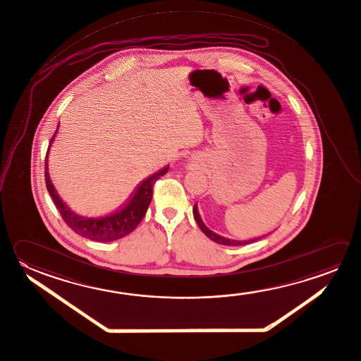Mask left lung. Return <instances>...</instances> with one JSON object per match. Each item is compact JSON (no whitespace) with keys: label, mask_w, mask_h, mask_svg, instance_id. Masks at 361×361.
<instances>
[{"label":"left lung","mask_w":361,"mask_h":361,"mask_svg":"<svg viewBox=\"0 0 361 361\" xmlns=\"http://www.w3.org/2000/svg\"><path fill=\"white\" fill-rule=\"evenodd\" d=\"M193 216L196 219V223L198 224L200 229L204 231V235H207V238H210L211 240H214L215 243H219V244L230 245V247H239V245H245V244L256 242V240L259 239V238H256V239H250V240H236V239H231V238H226V236L217 234V233L209 229V228L204 225V221H202V219H201V215H200V212H198V207H197V204L193 206Z\"/></svg>","instance_id":"left-lung-1"}]
</instances>
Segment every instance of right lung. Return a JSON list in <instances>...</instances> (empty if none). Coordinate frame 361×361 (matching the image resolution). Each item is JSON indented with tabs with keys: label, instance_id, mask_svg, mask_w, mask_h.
I'll list each match as a JSON object with an SVG mask.
<instances>
[{
	"label": "right lung",
	"instance_id": "right-lung-1",
	"mask_svg": "<svg viewBox=\"0 0 361 361\" xmlns=\"http://www.w3.org/2000/svg\"><path fill=\"white\" fill-rule=\"evenodd\" d=\"M57 130H59V127H57ZM56 133L53 135L49 147L52 145ZM49 147H48V152H49ZM168 169H169V166H165L164 169L152 174L151 177L146 178L145 180L138 184L137 188L130 197L128 202L122 209L116 211L114 214L102 217H87L79 215L62 201V198L59 196L57 190L54 188L52 180L49 178L48 154L46 157L44 176H46L47 190L52 197L53 202L59 209L63 221L79 235L87 238L90 240H95V242L106 243L113 242V240H117L123 236L128 235L130 233L137 228L138 224L141 223V220L144 219L147 207L150 204L154 184L159 178L166 174Z\"/></svg>",
	"mask_w": 361,
	"mask_h": 361
}]
</instances>
